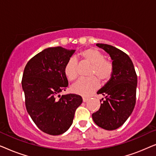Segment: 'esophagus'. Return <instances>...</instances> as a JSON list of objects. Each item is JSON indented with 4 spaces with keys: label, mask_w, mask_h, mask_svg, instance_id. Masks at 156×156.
I'll list each match as a JSON object with an SVG mask.
<instances>
[{
    "label": "esophagus",
    "mask_w": 156,
    "mask_h": 156,
    "mask_svg": "<svg viewBox=\"0 0 156 156\" xmlns=\"http://www.w3.org/2000/svg\"><path fill=\"white\" fill-rule=\"evenodd\" d=\"M82 99H83V102H87L89 100L88 98H86V97H83Z\"/></svg>",
    "instance_id": "34e87169"
}]
</instances>
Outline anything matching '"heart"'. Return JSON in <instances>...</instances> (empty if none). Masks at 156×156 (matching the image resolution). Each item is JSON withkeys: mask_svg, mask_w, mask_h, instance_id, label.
Returning a JSON list of instances; mask_svg holds the SVG:
<instances>
[{"mask_svg": "<svg viewBox=\"0 0 156 156\" xmlns=\"http://www.w3.org/2000/svg\"><path fill=\"white\" fill-rule=\"evenodd\" d=\"M84 60L91 65L90 75H97L102 81L109 80L113 73V66L104 59L102 53L95 48H88L81 52ZM64 74L69 81H74L78 76L77 61L74 57L69 59L64 67ZM99 81L96 76L82 78L72 87V90L77 94L88 97L99 87Z\"/></svg>", "mask_w": 156, "mask_h": 156, "instance_id": "1", "label": "heart"}]
</instances>
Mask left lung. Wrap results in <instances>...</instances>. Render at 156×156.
Segmentation results:
<instances>
[{
  "instance_id": "left-lung-1",
  "label": "left lung",
  "mask_w": 156,
  "mask_h": 156,
  "mask_svg": "<svg viewBox=\"0 0 156 156\" xmlns=\"http://www.w3.org/2000/svg\"><path fill=\"white\" fill-rule=\"evenodd\" d=\"M97 46L107 52L112 60L113 73L110 80L97 91L105 98L100 100L99 111L92 114L94 123L105 130L121 126L133 112L136 104L137 75L129 55L106 44Z\"/></svg>"
}]
</instances>
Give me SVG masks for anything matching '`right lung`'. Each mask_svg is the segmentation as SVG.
<instances>
[{"label": "right lung", "mask_w": 156, "mask_h": 156, "mask_svg": "<svg viewBox=\"0 0 156 156\" xmlns=\"http://www.w3.org/2000/svg\"><path fill=\"white\" fill-rule=\"evenodd\" d=\"M75 50L62 47L44 49L29 60L22 80L27 113L36 126L50 135L67 131L82 103L80 95L60 96L68 86L64 67Z\"/></svg>", "instance_id": "add662e5"}]
</instances>
